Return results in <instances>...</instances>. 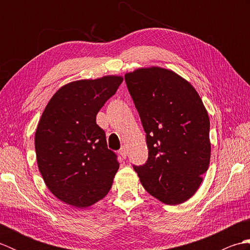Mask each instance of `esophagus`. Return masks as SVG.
<instances>
[{
	"mask_svg": "<svg viewBox=\"0 0 250 250\" xmlns=\"http://www.w3.org/2000/svg\"><path fill=\"white\" fill-rule=\"evenodd\" d=\"M118 153L119 155L124 158V159H125L126 158V148L125 147V146H122L121 148H120V150L118 151Z\"/></svg>",
	"mask_w": 250,
	"mask_h": 250,
	"instance_id": "esophagus-1",
	"label": "esophagus"
}]
</instances>
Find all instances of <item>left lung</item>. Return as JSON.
I'll list each match as a JSON object with an SVG mask.
<instances>
[{"instance_id": "8db88e82", "label": "left lung", "mask_w": 250, "mask_h": 250, "mask_svg": "<svg viewBox=\"0 0 250 250\" xmlns=\"http://www.w3.org/2000/svg\"><path fill=\"white\" fill-rule=\"evenodd\" d=\"M125 79L149 150L135 172L148 193L164 204H182L196 192L209 166L205 106L192 84L171 70L142 67Z\"/></svg>"}]
</instances>
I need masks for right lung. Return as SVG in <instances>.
Instances as JSON below:
<instances>
[{"instance_id": "1", "label": "right lung", "mask_w": 250, "mask_h": 250, "mask_svg": "<svg viewBox=\"0 0 250 250\" xmlns=\"http://www.w3.org/2000/svg\"><path fill=\"white\" fill-rule=\"evenodd\" d=\"M122 81L109 75L64 84L52 95L37 125L40 172L50 192L68 205L91 206L111 188L119 163L95 120Z\"/></svg>"}]
</instances>
